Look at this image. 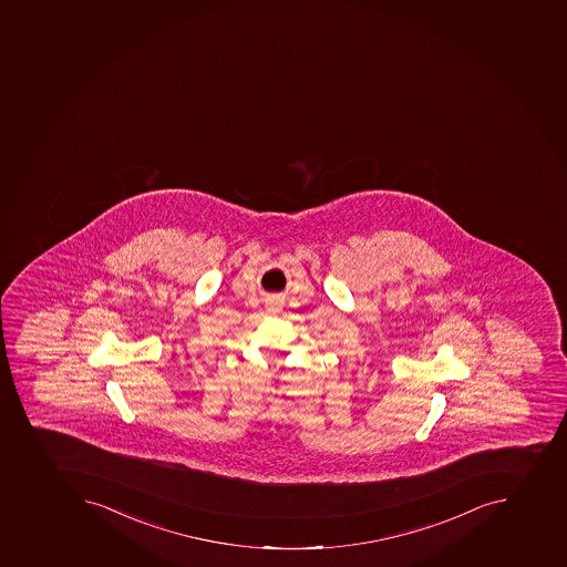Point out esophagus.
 Instances as JSON below:
<instances>
[{
	"label": "esophagus",
	"mask_w": 567,
	"mask_h": 567,
	"mask_svg": "<svg viewBox=\"0 0 567 567\" xmlns=\"http://www.w3.org/2000/svg\"><path fill=\"white\" fill-rule=\"evenodd\" d=\"M271 305H278L277 301H272ZM33 424H37V422H33Z\"/></svg>",
	"instance_id": "esophagus-1"
}]
</instances>
